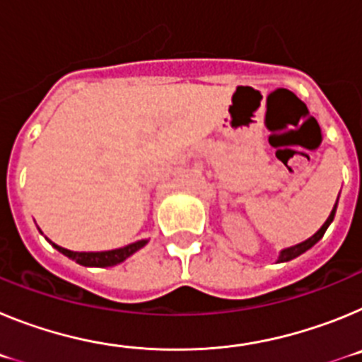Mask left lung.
Listing matches in <instances>:
<instances>
[{
  "instance_id": "left-lung-1",
  "label": "left lung",
  "mask_w": 362,
  "mask_h": 362,
  "mask_svg": "<svg viewBox=\"0 0 362 362\" xmlns=\"http://www.w3.org/2000/svg\"><path fill=\"white\" fill-rule=\"evenodd\" d=\"M337 201H339V197H337ZM337 201H335L334 209H332V212H330V216H328V219L325 221V225H322L321 228L317 230V232L313 233L312 238L306 239V241L297 243V245L288 246V248H284V250H281L279 252V257H277V263H288V261H292V259L299 257L300 254H305L306 250H310V248H312V246L315 245V243H317L319 239L322 238V235H325L326 228L330 226V223H332V221H334V217H335V210H337Z\"/></svg>"
}]
</instances>
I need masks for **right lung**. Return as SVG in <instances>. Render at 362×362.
<instances>
[{
    "label": "right lung",
    "mask_w": 362,
    "mask_h": 362,
    "mask_svg": "<svg viewBox=\"0 0 362 362\" xmlns=\"http://www.w3.org/2000/svg\"><path fill=\"white\" fill-rule=\"evenodd\" d=\"M47 241H49V239H47ZM49 243L56 248L57 252H62L63 255H66V257L76 261V263L81 264V267L107 268V267H116V264L123 263L124 259L130 257L132 254H136L137 250H141L143 246L148 243V239H141V241L130 243V245L121 246V248H116V250H105V252H72L63 248V246L54 245L52 241Z\"/></svg>",
    "instance_id": "add662e5"
}]
</instances>
